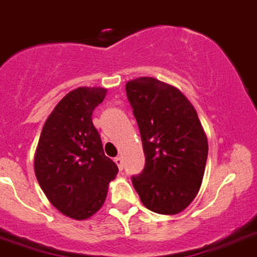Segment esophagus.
<instances>
[{"label": "esophagus", "mask_w": 257, "mask_h": 257, "mask_svg": "<svg viewBox=\"0 0 257 257\" xmlns=\"http://www.w3.org/2000/svg\"><path fill=\"white\" fill-rule=\"evenodd\" d=\"M114 161H115V164L117 165V167H119V170H120V171H121V170H123V166H124V165H123V158H121L120 156H117V157H115Z\"/></svg>", "instance_id": "obj_1"}]
</instances>
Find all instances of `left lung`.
Instances as JSON below:
<instances>
[{
    "instance_id": "1",
    "label": "left lung",
    "mask_w": 257,
    "mask_h": 257,
    "mask_svg": "<svg viewBox=\"0 0 257 257\" xmlns=\"http://www.w3.org/2000/svg\"><path fill=\"white\" fill-rule=\"evenodd\" d=\"M126 96L141 132L146 165L132 176L146 208L177 214L200 189L208 141L198 114L179 88L153 77L128 81Z\"/></svg>"
}]
</instances>
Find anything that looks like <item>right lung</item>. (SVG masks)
I'll return each mask as SVG.
<instances>
[{
	"mask_svg": "<svg viewBox=\"0 0 257 257\" xmlns=\"http://www.w3.org/2000/svg\"><path fill=\"white\" fill-rule=\"evenodd\" d=\"M106 92L102 87H78L67 93L45 120L35 152V176L45 196L77 220L102 207L107 185L117 174L92 124V111Z\"/></svg>",
	"mask_w": 257,
	"mask_h": 257,
	"instance_id": "1",
	"label": "right lung"
}]
</instances>
